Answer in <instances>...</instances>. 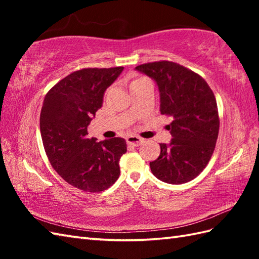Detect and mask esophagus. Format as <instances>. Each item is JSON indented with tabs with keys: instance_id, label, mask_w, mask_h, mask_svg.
Listing matches in <instances>:
<instances>
[{
	"instance_id": "esophagus-1",
	"label": "esophagus",
	"mask_w": 259,
	"mask_h": 259,
	"mask_svg": "<svg viewBox=\"0 0 259 259\" xmlns=\"http://www.w3.org/2000/svg\"><path fill=\"white\" fill-rule=\"evenodd\" d=\"M126 142H128L129 145H131V146H139L142 141H144V139L142 138H140V137H138V136H135V135H130V136H128L126 137Z\"/></svg>"
}]
</instances>
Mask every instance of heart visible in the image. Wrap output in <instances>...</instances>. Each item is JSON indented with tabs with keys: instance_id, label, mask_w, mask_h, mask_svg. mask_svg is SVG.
I'll use <instances>...</instances> for the list:
<instances>
[{
	"instance_id": "obj_1",
	"label": "heart",
	"mask_w": 259,
	"mask_h": 259,
	"mask_svg": "<svg viewBox=\"0 0 259 259\" xmlns=\"http://www.w3.org/2000/svg\"><path fill=\"white\" fill-rule=\"evenodd\" d=\"M147 80H148L147 78H138V79H135L133 82H131L130 87H131V85H134V84H136V83H139V82H142V81H147Z\"/></svg>"
}]
</instances>
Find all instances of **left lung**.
<instances>
[{
  "label": "left lung",
  "mask_w": 259,
  "mask_h": 259,
  "mask_svg": "<svg viewBox=\"0 0 259 259\" xmlns=\"http://www.w3.org/2000/svg\"><path fill=\"white\" fill-rule=\"evenodd\" d=\"M136 70L156 82L160 112L174 118L167 125L172 139L160 144L151 172L167 184L188 183L205 169L216 146L219 118L213 92L199 74L178 63L151 62Z\"/></svg>",
  "instance_id": "1"
}]
</instances>
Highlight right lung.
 <instances>
[{"mask_svg":"<svg viewBox=\"0 0 259 259\" xmlns=\"http://www.w3.org/2000/svg\"><path fill=\"white\" fill-rule=\"evenodd\" d=\"M123 67L82 69L65 76L47 93L40 114L43 147L53 169L71 186L100 192L119 178L123 138L97 142L88 125L102 107L104 92Z\"/></svg>","mask_w":259,"mask_h":259,"instance_id":"right-lung-1","label":"right lung"}]
</instances>
